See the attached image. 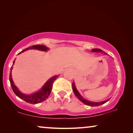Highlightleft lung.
<instances>
[{
  "label": "left lung",
  "mask_w": 133,
  "mask_h": 133,
  "mask_svg": "<svg viewBox=\"0 0 133 133\" xmlns=\"http://www.w3.org/2000/svg\"><path fill=\"white\" fill-rule=\"evenodd\" d=\"M92 52H103V54H107L104 51H103L102 50H101V49H98V48H95V49H92ZM72 90H73L74 93L75 95L77 96V97L79 99L80 101H81L82 102H83V103H85V105H88V106H91V107H98L99 105H101L102 104H104L105 103H106L107 102H108L110 99L107 100V101H103V102H91V101H87V100L85 99L82 96L80 93L78 91L77 89H76V85L74 84V82H72Z\"/></svg>",
  "instance_id": "obj_1"
}]
</instances>
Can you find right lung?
Returning <instances> with one entry per match:
<instances>
[{
    "mask_svg": "<svg viewBox=\"0 0 133 133\" xmlns=\"http://www.w3.org/2000/svg\"><path fill=\"white\" fill-rule=\"evenodd\" d=\"M41 50L43 51H46L47 50H48V48L46 46H45V45H32L28 48H27L23 51H22L21 52H23L25 51L28 50ZM14 61L12 63V66L11 67V71L10 73V82L11 86L12 89V91L14 92V94L16 96H18L19 98H21V99L23 100V101L26 102L31 104H36V103H39L41 102H42L43 101H44L46 100L47 98L48 97L49 95H50L51 91L52 90V87L53 85V83L55 80L57 79L59 76H55L54 77H52L45 83V85H43L42 88L39 91H38L37 92H34V94H25L22 93L20 91L18 90V88L15 86L14 83L13 82V81L12 79V76H11V71L12 70V66H13Z\"/></svg>",
    "mask_w": 133,
    "mask_h": 133,
    "instance_id": "add662e5",
    "label": "right lung"
}]
</instances>
